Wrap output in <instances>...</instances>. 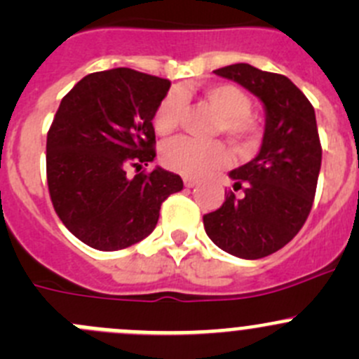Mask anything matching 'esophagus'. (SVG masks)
I'll use <instances>...</instances> for the list:
<instances>
[{
  "label": "esophagus",
  "instance_id": "esophagus-1",
  "mask_svg": "<svg viewBox=\"0 0 359 359\" xmlns=\"http://www.w3.org/2000/svg\"><path fill=\"white\" fill-rule=\"evenodd\" d=\"M182 180H184V186H186V187L196 186V182H198V179H194V177H189V175L182 177Z\"/></svg>",
  "mask_w": 359,
  "mask_h": 359
}]
</instances>
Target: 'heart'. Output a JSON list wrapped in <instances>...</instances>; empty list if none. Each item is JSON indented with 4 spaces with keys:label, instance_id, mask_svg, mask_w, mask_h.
I'll list each match as a JSON object with an SVG mask.
<instances>
[{
    "label": "heart",
    "instance_id": "obj_1",
    "mask_svg": "<svg viewBox=\"0 0 359 359\" xmlns=\"http://www.w3.org/2000/svg\"><path fill=\"white\" fill-rule=\"evenodd\" d=\"M184 88L172 90L158 104L153 126L158 135H170L179 128L186 111ZM201 100L217 112L213 132L224 133L240 153H248L257 146L262 133L260 121L252 114V99L240 86L220 83L206 86ZM229 159L227 147L220 140H196L177 137L161 147V163L182 175H203L224 166Z\"/></svg>",
    "mask_w": 359,
    "mask_h": 359
}]
</instances>
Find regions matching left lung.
Returning a JSON list of instances; mask_svg holds the SVG:
<instances>
[{
	"label": "left lung",
	"mask_w": 359,
	"mask_h": 359,
	"mask_svg": "<svg viewBox=\"0 0 359 359\" xmlns=\"http://www.w3.org/2000/svg\"><path fill=\"white\" fill-rule=\"evenodd\" d=\"M259 97L266 106L262 147L252 161L229 173L236 197L227 191L215 212L203 215L210 240L231 255L262 259L283 248L302 229L316 194L321 142L313 104L283 74L250 64L215 69Z\"/></svg>",
	"instance_id": "obj_1"
}]
</instances>
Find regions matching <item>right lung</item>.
I'll return each instance as SVG.
<instances>
[{
    "instance_id": "1",
    "label": "right lung",
    "mask_w": 359,
    "mask_h": 359,
    "mask_svg": "<svg viewBox=\"0 0 359 359\" xmlns=\"http://www.w3.org/2000/svg\"><path fill=\"white\" fill-rule=\"evenodd\" d=\"M170 81L135 69L92 72L64 95L46 135V182L64 226L88 247L114 252L153 233L161 203L184 187L146 168L156 156L153 116Z\"/></svg>"
}]
</instances>
